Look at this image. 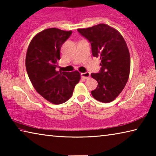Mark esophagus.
Masks as SVG:
<instances>
[{
	"mask_svg": "<svg viewBox=\"0 0 156 156\" xmlns=\"http://www.w3.org/2000/svg\"><path fill=\"white\" fill-rule=\"evenodd\" d=\"M81 77L84 79H88L89 77H90V73L89 72L81 73Z\"/></svg>",
	"mask_w": 156,
	"mask_h": 156,
	"instance_id": "obj_1",
	"label": "esophagus"
}]
</instances>
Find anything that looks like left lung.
<instances>
[{
	"instance_id": "left-lung-1",
	"label": "left lung",
	"mask_w": 156,
	"mask_h": 156,
	"mask_svg": "<svg viewBox=\"0 0 156 156\" xmlns=\"http://www.w3.org/2000/svg\"><path fill=\"white\" fill-rule=\"evenodd\" d=\"M82 36L90 42L93 56L101 60L98 73H92L97 87L91 95L100 102H110L119 95L126 85L130 72V54L122 35L105 24L78 29Z\"/></svg>"
}]
</instances>
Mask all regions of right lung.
I'll use <instances>...</instances> for the list:
<instances>
[{"label":"right lung","mask_w":156,"mask_h":156,"mask_svg":"<svg viewBox=\"0 0 156 156\" xmlns=\"http://www.w3.org/2000/svg\"><path fill=\"white\" fill-rule=\"evenodd\" d=\"M72 31L49 28L34 37L29 44L25 66L30 80L36 91L53 104H61L70 98L80 79L77 71H56L62 44Z\"/></svg>","instance_id":"1"}]
</instances>
